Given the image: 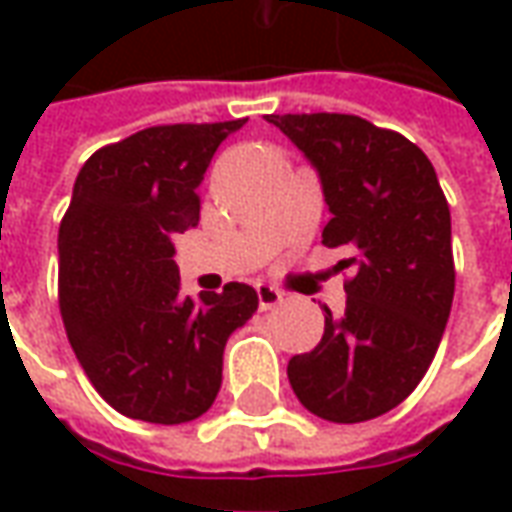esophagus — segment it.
Here are the masks:
<instances>
[{
    "label": "esophagus",
    "instance_id": "obj_1",
    "mask_svg": "<svg viewBox=\"0 0 512 512\" xmlns=\"http://www.w3.org/2000/svg\"><path fill=\"white\" fill-rule=\"evenodd\" d=\"M257 304H260V310H271V307H277L279 301H282V293H279L274 285H257Z\"/></svg>",
    "mask_w": 512,
    "mask_h": 512
}]
</instances>
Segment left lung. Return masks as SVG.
I'll list each match as a JSON object with an SVG mask.
<instances>
[{"label": "left lung", "instance_id": "8db88e82", "mask_svg": "<svg viewBox=\"0 0 512 512\" xmlns=\"http://www.w3.org/2000/svg\"><path fill=\"white\" fill-rule=\"evenodd\" d=\"M318 169L332 219L323 244L345 249L343 318L326 307L321 343L288 362L301 406L365 422L406 400L436 356L455 293L450 205L428 156L356 115H268Z\"/></svg>", "mask_w": 512, "mask_h": 512}]
</instances>
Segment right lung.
Masks as SVG:
<instances>
[{
	"label": "right lung",
	"mask_w": 512,
	"mask_h": 512,
	"mask_svg": "<svg viewBox=\"0 0 512 512\" xmlns=\"http://www.w3.org/2000/svg\"><path fill=\"white\" fill-rule=\"evenodd\" d=\"M244 126L136 131L84 161L60 224V312L79 365L109 406L142 422L202 417L222 386L227 337L257 293L180 296L172 238L200 222L197 186L216 147Z\"/></svg>",
	"instance_id": "right-lung-1"
}]
</instances>
